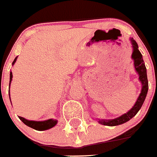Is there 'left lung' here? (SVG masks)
Here are the masks:
<instances>
[{
    "label": "left lung",
    "instance_id": "left-lung-1",
    "mask_svg": "<svg viewBox=\"0 0 157 157\" xmlns=\"http://www.w3.org/2000/svg\"><path fill=\"white\" fill-rule=\"evenodd\" d=\"M130 43H131L132 48H133V53H132V59L133 60V65H134L135 71L139 75V80L142 84L141 88V92L136 100V103L133 105V107L127 112L126 113L123 114L121 117H117L115 119L112 120H100L98 119V123L104 126H109V127H114V126H118L121 124H124L132 119L133 117H135L138 111L140 109L141 106L144 104V102L147 97V92H148V80H147V68H146L145 63H144V59L141 53L140 52L138 49V44L136 40L133 37L130 38Z\"/></svg>",
    "mask_w": 157,
    "mask_h": 157
}]
</instances>
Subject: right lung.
Here are the masks:
<instances>
[{
  "label": "right lung",
  "mask_w": 157,
  "mask_h": 157,
  "mask_svg": "<svg viewBox=\"0 0 157 157\" xmlns=\"http://www.w3.org/2000/svg\"><path fill=\"white\" fill-rule=\"evenodd\" d=\"M17 59V57H15V59L13 60V63H12V65H13L16 62ZM12 77H13V74H12V72L10 71V83H9V86H10V83L12 81ZM10 89V88H9ZM9 97H10V90H9ZM11 103V101H10ZM19 119L24 123L25 125L28 126L29 127H31V128L34 129L36 130H39V131H43V130H49V129L54 127L56 124H57V120L54 119H49L47 120V121H28V120H26L24 117H19Z\"/></svg>",
  "instance_id": "obj_1"
}]
</instances>
